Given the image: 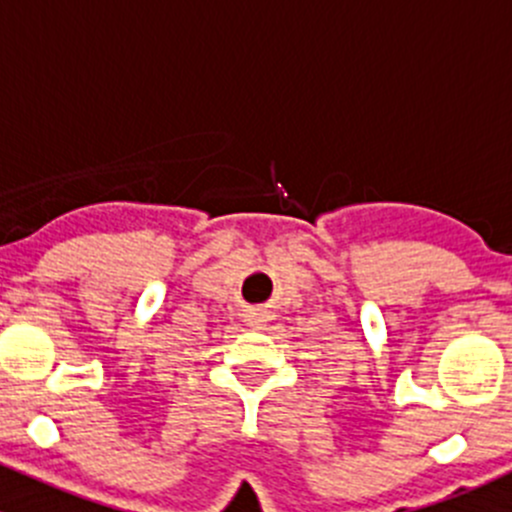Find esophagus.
<instances>
[{"label": "esophagus", "instance_id": "esophagus-1", "mask_svg": "<svg viewBox=\"0 0 512 512\" xmlns=\"http://www.w3.org/2000/svg\"><path fill=\"white\" fill-rule=\"evenodd\" d=\"M247 322H250L252 327H265V322H267V312H252L250 317H247Z\"/></svg>", "mask_w": 512, "mask_h": 512}]
</instances>
